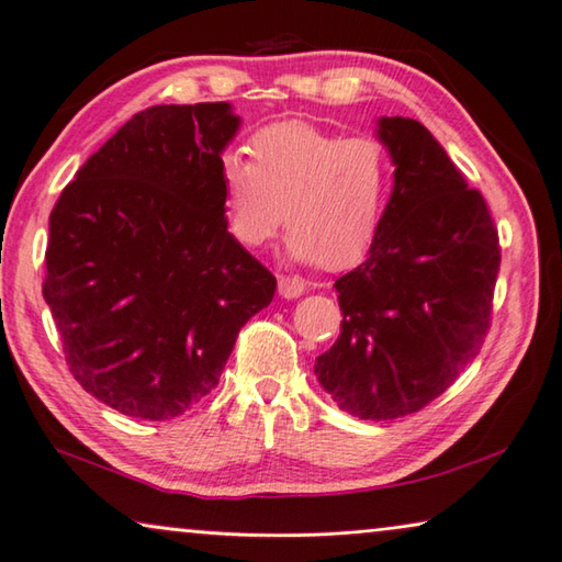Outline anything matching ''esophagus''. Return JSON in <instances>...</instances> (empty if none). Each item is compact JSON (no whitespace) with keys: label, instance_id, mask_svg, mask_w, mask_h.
<instances>
[{"label":"esophagus","instance_id":"34e87169","mask_svg":"<svg viewBox=\"0 0 562 562\" xmlns=\"http://www.w3.org/2000/svg\"><path fill=\"white\" fill-rule=\"evenodd\" d=\"M278 290L284 300H296V296L304 294L306 282L302 278H292V274H282L278 280Z\"/></svg>","mask_w":562,"mask_h":562}]
</instances>
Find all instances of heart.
<instances>
[{"mask_svg":"<svg viewBox=\"0 0 562 562\" xmlns=\"http://www.w3.org/2000/svg\"><path fill=\"white\" fill-rule=\"evenodd\" d=\"M250 162L226 156L222 202L244 246L288 224V252L340 270L375 244L394 190V158L378 136H344L312 121H274L248 138Z\"/></svg>","mask_w":562,"mask_h":562,"instance_id":"b5f03b06","label":"heart"}]
</instances>
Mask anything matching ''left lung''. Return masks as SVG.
Returning <instances> with one entry per match:
<instances>
[{"mask_svg":"<svg viewBox=\"0 0 562 562\" xmlns=\"http://www.w3.org/2000/svg\"><path fill=\"white\" fill-rule=\"evenodd\" d=\"M394 190L366 262L336 280L344 312L316 378L340 409L390 422L431 404L480 353L502 262L490 206L431 131L382 116Z\"/></svg>","mask_w":562,"mask_h":562,"instance_id":"1","label":"left lung"}]
</instances>
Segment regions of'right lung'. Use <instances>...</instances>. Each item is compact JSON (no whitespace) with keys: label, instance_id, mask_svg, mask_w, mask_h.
I'll use <instances>...</instances> for the list:
<instances>
[{"label":"right lung","instance_id":"1","mask_svg":"<svg viewBox=\"0 0 562 562\" xmlns=\"http://www.w3.org/2000/svg\"><path fill=\"white\" fill-rule=\"evenodd\" d=\"M226 102L131 116L50 212L43 300L85 392L134 419H175L212 392L278 280L228 234Z\"/></svg>","mask_w":562,"mask_h":562}]
</instances>
